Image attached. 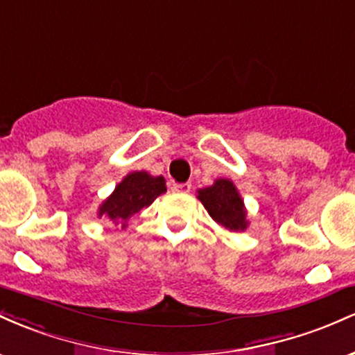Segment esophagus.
Masks as SVG:
<instances>
[{
    "label": "esophagus",
    "mask_w": 355,
    "mask_h": 355,
    "mask_svg": "<svg viewBox=\"0 0 355 355\" xmlns=\"http://www.w3.org/2000/svg\"><path fill=\"white\" fill-rule=\"evenodd\" d=\"M172 190L175 193H189L191 190V183H173Z\"/></svg>",
    "instance_id": "obj_1"
}]
</instances>
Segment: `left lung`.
<instances>
[{
	"label": "left lung",
	"mask_w": 355,
	"mask_h": 355,
	"mask_svg": "<svg viewBox=\"0 0 355 355\" xmlns=\"http://www.w3.org/2000/svg\"><path fill=\"white\" fill-rule=\"evenodd\" d=\"M197 198L218 225L230 232L248 229L247 209L242 195L230 178H217L210 187L197 190Z\"/></svg>",
	"instance_id": "obj_1"
}]
</instances>
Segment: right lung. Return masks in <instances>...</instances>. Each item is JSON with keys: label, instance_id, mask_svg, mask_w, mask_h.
<instances>
[{"label": "right lung", "instance_id": "obj_1", "mask_svg": "<svg viewBox=\"0 0 355 355\" xmlns=\"http://www.w3.org/2000/svg\"><path fill=\"white\" fill-rule=\"evenodd\" d=\"M166 191L165 178L153 177L145 170L125 175L110 197L100 203L96 215L112 220L121 229L128 227V220L145 207H150L155 198Z\"/></svg>", "mask_w": 355, "mask_h": 355}]
</instances>
